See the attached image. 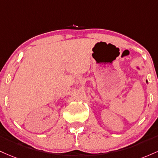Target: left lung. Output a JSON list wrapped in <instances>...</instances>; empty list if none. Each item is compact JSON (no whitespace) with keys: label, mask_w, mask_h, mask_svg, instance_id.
Segmentation results:
<instances>
[{"label":"left lung","mask_w":158,"mask_h":158,"mask_svg":"<svg viewBox=\"0 0 158 158\" xmlns=\"http://www.w3.org/2000/svg\"><path fill=\"white\" fill-rule=\"evenodd\" d=\"M136 68H137L138 69H140L139 68V66H136ZM146 83H147V84H148V81H147V80H146Z\"/></svg>","instance_id":"1"}]
</instances>
